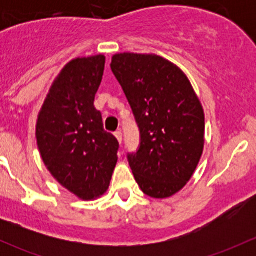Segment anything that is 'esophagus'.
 I'll return each instance as SVG.
<instances>
[{
	"label": "esophagus",
	"instance_id": "esophagus-1",
	"mask_svg": "<svg viewBox=\"0 0 256 256\" xmlns=\"http://www.w3.org/2000/svg\"><path fill=\"white\" fill-rule=\"evenodd\" d=\"M115 138H118V142H122V134H121V131H116L115 132Z\"/></svg>",
	"mask_w": 256,
	"mask_h": 256
}]
</instances>
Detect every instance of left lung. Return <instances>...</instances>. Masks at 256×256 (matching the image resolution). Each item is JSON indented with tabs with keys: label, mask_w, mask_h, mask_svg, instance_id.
Listing matches in <instances>:
<instances>
[{
	"label": "left lung",
	"mask_w": 256,
	"mask_h": 256,
	"mask_svg": "<svg viewBox=\"0 0 256 256\" xmlns=\"http://www.w3.org/2000/svg\"><path fill=\"white\" fill-rule=\"evenodd\" d=\"M110 66L140 128V147L128 154L136 182L150 197H171L202 157V104L186 74L156 54H115Z\"/></svg>",
	"instance_id": "1"
}]
</instances>
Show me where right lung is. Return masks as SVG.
I'll list each match as a JSON object with an SVG mask.
<instances>
[{
  "label": "right lung",
  "mask_w": 256,
  "mask_h": 256,
  "mask_svg": "<svg viewBox=\"0 0 256 256\" xmlns=\"http://www.w3.org/2000/svg\"><path fill=\"white\" fill-rule=\"evenodd\" d=\"M104 68L102 54L69 62L52 84L36 126L48 171L84 200L106 192L118 162V140L104 130L94 106Z\"/></svg>",
  "instance_id": "right-lung-1"
}]
</instances>
